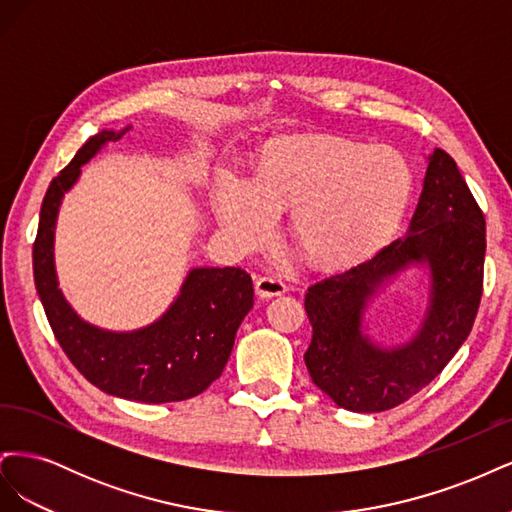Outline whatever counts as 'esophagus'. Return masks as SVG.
<instances>
[{"instance_id": "34e87169", "label": "esophagus", "mask_w": 512, "mask_h": 512, "mask_svg": "<svg viewBox=\"0 0 512 512\" xmlns=\"http://www.w3.org/2000/svg\"><path fill=\"white\" fill-rule=\"evenodd\" d=\"M288 288L277 275H262L256 280V294L262 299H271V297H280Z\"/></svg>"}]
</instances>
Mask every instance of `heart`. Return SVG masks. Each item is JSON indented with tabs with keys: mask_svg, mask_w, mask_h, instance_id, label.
<instances>
[{
	"mask_svg": "<svg viewBox=\"0 0 512 512\" xmlns=\"http://www.w3.org/2000/svg\"><path fill=\"white\" fill-rule=\"evenodd\" d=\"M410 166L393 149L348 141H288L252 181L222 177L215 194L228 241L243 252L267 245L277 213L290 211V237L320 267L348 265L378 247L404 215Z\"/></svg>",
	"mask_w": 512,
	"mask_h": 512,
	"instance_id": "obj_1",
	"label": "heart"
}]
</instances>
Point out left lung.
I'll return each mask as SVG.
<instances>
[{"instance_id": "8db88e82", "label": "left lung", "mask_w": 512, "mask_h": 512, "mask_svg": "<svg viewBox=\"0 0 512 512\" xmlns=\"http://www.w3.org/2000/svg\"><path fill=\"white\" fill-rule=\"evenodd\" d=\"M485 218L455 160L427 156L423 190L404 237L314 284L305 294L309 376L339 408L382 412L436 378L466 342L483 294ZM406 270H418L426 303L406 343L368 335V309Z\"/></svg>"}]
</instances>
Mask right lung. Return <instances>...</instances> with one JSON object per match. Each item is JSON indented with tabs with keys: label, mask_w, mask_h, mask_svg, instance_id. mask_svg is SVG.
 <instances>
[{
	"label": "right lung",
	"mask_w": 512,
	"mask_h": 512,
	"mask_svg": "<svg viewBox=\"0 0 512 512\" xmlns=\"http://www.w3.org/2000/svg\"><path fill=\"white\" fill-rule=\"evenodd\" d=\"M130 130L91 136L51 181L34 243V282L59 346L91 384L113 397L166 404L196 397L222 376L239 324L254 305V286L237 267H194L166 312L141 329H102L76 314L55 269L61 200L79 181L81 168Z\"/></svg>",
	"instance_id": "obj_1"
}]
</instances>
